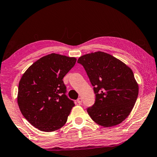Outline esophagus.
<instances>
[{
	"label": "esophagus",
	"instance_id": "esophagus-1",
	"mask_svg": "<svg viewBox=\"0 0 157 157\" xmlns=\"http://www.w3.org/2000/svg\"><path fill=\"white\" fill-rule=\"evenodd\" d=\"M77 102H78V104H81V103H82V98H78V99H77Z\"/></svg>",
	"mask_w": 157,
	"mask_h": 157
}]
</instances>
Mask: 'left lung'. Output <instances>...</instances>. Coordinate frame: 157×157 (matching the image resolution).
<instances>
[{"label":"left lung","mask_w":157,"mask_h":157,"mask_svg":"<svg viewBox=\"0 0 157 157\" xmlns=\"http://www.w3.org/2000/svg\"><path fill=\"white\" fill-rule=\"evenodd\" d=\"M96 94L95 103L87 108L93 121L111 127L125 120L136 101L139 86L132 69L108 53L98 51L81 56Z\"/></svg>","instance_id":"left-lung-1"}]
</instances>
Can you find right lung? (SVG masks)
<instances>
[{
	"mask_svg": "<svg viewBox=\"0 0 157 157\" xmlns=\"http://www.w3.org/2000/svg\"><path fill=\"white\" fill-rule=\"evenodd\" d=\"M76 59L56 53L32 64L18 85V104L25 119L42 132L59 129L67 121L74 102L66 96L63 78Z\"/></svg>",
	"mask_w": 157,
	"mask_h": 157,
	"instance_id": "add662e5",
	"label": "right lung"
}]
</instances>
